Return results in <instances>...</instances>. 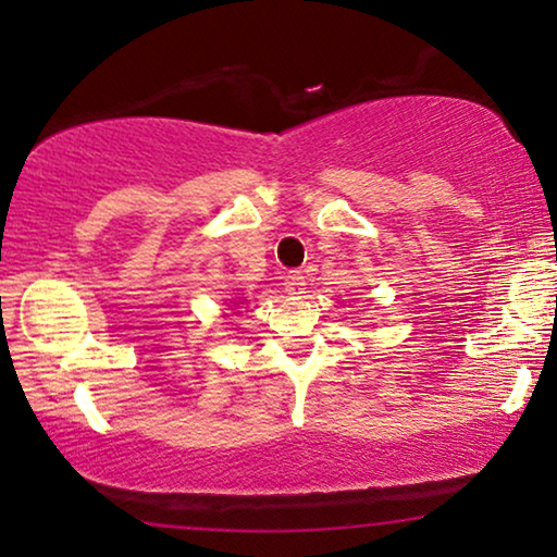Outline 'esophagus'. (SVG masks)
Listing matches in <instances>:
<instances>
[{"instance_id":"1","label":"esophagus","mask_w":557,"mask_h":557,"mask_svg":"<svg viewBox=\"0 0 557 557\" xmlns=\"http://www.w3.org/2000/svg\"><path fill=\"white\" fill-rule=\"evenodd\" d=\"M285 289H287V295H295V297L305 295V289H307V280H305V275H301L299 270H292V272H287V275H285Z\"/></svg>"}]
</instances>
